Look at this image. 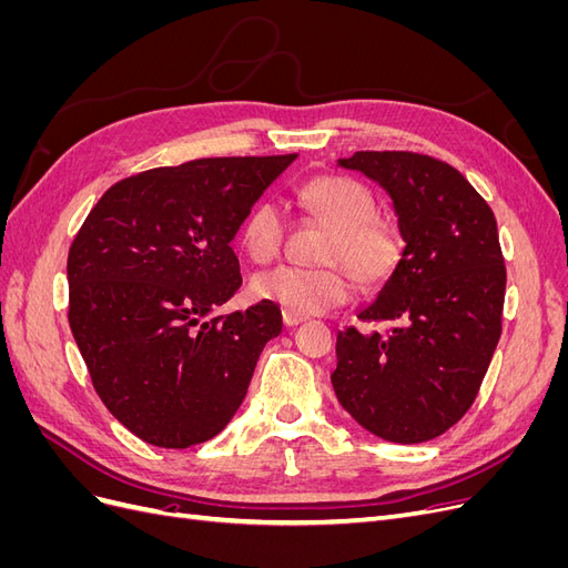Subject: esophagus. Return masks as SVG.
<instances>
[{"label":"esophagus","instance_id":"34e87169","mask_svg":"<svg viewBox=\"0 0 568 568\" xmlns=\"http://www.w3.org/2000/svg\"><path fill=\"white\" fill-rule=\"evenodd\" d=\"M282 320L286 326H298L305 317L303 315H296V313H288V311H282Z\"/></svg>","mask_w":568,"mask_h":568}]
</instances>
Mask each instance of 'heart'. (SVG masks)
<instances>
[{
    "label": "heart",
    "instance_id": "1",
    "mask_svg": "<svg viewBox=\"0 0 568 568\" xmlns=\"http://www.w3.org/2000/svg\"><path fill=\"white\" fill-rule=\"evenodd\" d=\"M298 203L329 234L320 261L324 267L280 265L255 274L253 294L296 315H317L346 303L351 273L357 286H382L403 257V239L376 217V201L369 189L351 178L324 175L298 189ZM244 253L253 263H270L284 242V220L274 203H257L244 217L239 232Z\"/></svg>",
    "mask_w": 568,
    "mask_h": 568
}]
</instances>
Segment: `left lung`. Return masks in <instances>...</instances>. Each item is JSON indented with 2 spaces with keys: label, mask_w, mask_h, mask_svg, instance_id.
<instances>
[{
  "label": "left lung",
  "mask_w": 568,
  "mask_h": 568,
  "mask_svg": "<svg viewBox=\"0 0 568 568\" xmlns=\"http://www.w3.org/2000/svg\"><path fill=\"white\" fill-rule=\"evenodd\" d=\"M336 165L384 189L405 246L357 311L393 322L390 332H338L334 393L374 436L432 440L471 407L500 341L507 272L495 215L459 170L422 153L355 151Z\"/></svg>",
  "instance_id": "8db88e82"
}]
</instances>
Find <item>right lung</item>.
<instances>
[{"label":"right lung","mask_w":568,"mask_h":568,"mask_svg":"<svg viewBox=\"0 0 568 568\" xmlns=\"http://www.w3.org/2000/svg\"><path fill=\"white\" fill-rule=\"evenodd\" d=\"M296 156L153 168L113 184L82 222L68 251V322L101 403L136 438L189 448L244 403L282 313L261 301L211 315L242 286L230 242Z\"/></svg>","instance_id":"add662e5"}]
</instances>
